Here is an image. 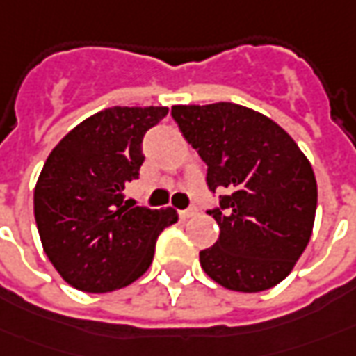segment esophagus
I'll return each instance as SVG.
<instances>
[{
	"label": "esophagus",
	"mask_w": 356,
	"mask_h": 356,
	"mask_svg": "<svg viewBox=\"0 0 356 356\" xmlns=\"http://www.w3.org/2000/svg\"><path fill=\"white\" fill-rule=\"evenodd\" d=\"M193 215H197V209H195V207L180 211V217H182V219H190V217H193Z\"/></svg>",
	"instance_id": "obj_1"
}]
</instances>
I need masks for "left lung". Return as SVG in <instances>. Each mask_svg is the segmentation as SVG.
Listing matches in <instances>:
<instances>
[{"mask_svg": "<svg viewBox=\"0 0 356 356\" xmlns=\"http://www.w3.org/2000/svg\"><path fill=\"white\" fill-rule=\"evenodd\" d=\"M172 118L207 164L211 192H230L209 211L220 232L200 252L203 271L238 293L279 285L312 236L318 186L310 161L283 127L252 108L178 104Z\"/></svg>", "mask_w": 356, "mask_h": 356, "instance_id": "1", "label": "left lung"}]
</instances>
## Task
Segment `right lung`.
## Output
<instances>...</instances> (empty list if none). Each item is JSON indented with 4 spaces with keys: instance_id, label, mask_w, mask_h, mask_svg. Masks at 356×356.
Returning a JSON list of instances; mask_svg holds the SVG:
<instances>
[{
    "instance_id": "right-lung-1",
    "label": "right lung",
    "mask_w": 356,
    "mask_h": 356,
    "mask_svg": "<svg viewBox=\"0 0 356 356\" xmlns=\"http://www.w3.org/2000/svg\"><path fill=\"white\" fill-rule=\"evenodd\" d=\"M166 106H112L75 126L46 159L34 188V219L46 256L61 279L83 293H110L137 281L154 242L178 220L172 207L126 202L139 178L143 136Z\"/></svg>"
}]
</instances>
